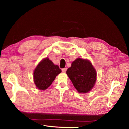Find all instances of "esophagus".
Wrapping results in <instances>:
<instances>
[{
	"label": "esophagus",
	"mask_w": 129,
	"mask_h": 129,
	"mask_svg": "<svg viewBox=\"0 0 129 129\" xmlns=\"http://www.w3.org/2000/svg\"><path fill=\"white\" fill-rule=\"evenodd\" d=\"M67 70V68H63V69H62V72L65 73V72H66Z\"/></svg>",
	"instance_id": "1"
}]
</instances>
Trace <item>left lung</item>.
Returning a JSON list of instances; mask_svg holds the SVG:
<instances>
[{
    "instance_id": "obj_1",
    "label": "left lung",
    "mask_w": 129,
    "mask_h": 129,
    "mask_svg": "<svg viewBox=\"0 0 129 129\" xmlns=\"http://www.w3.org/2000/svg\"><path fill=\"white\" fill-rule=\"evenodd\" d=\"M67 74L80 93L89 92L95 84L97 74L89 60L76 59L68 69Z\"/></svg>"
}]
</instances>
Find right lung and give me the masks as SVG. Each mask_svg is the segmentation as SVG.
Instances as JSON below:
<instances>
[{"label": "right lung", "instance_id": "1", "mask_svg": "<svg viewBox=\"0 0 129 129\" xmlns=\"http://www.w3.org/2000/svg\"><path fill=\"white\" fill-rule=\"evenodd\" d=\"M61 72L58 66L53 64L48 58L39 63L34 73V82L40 90H45L52 84L58 74Z\"/></svg>", "mask_w": 129, "mask_h": 129}]
</instances>
